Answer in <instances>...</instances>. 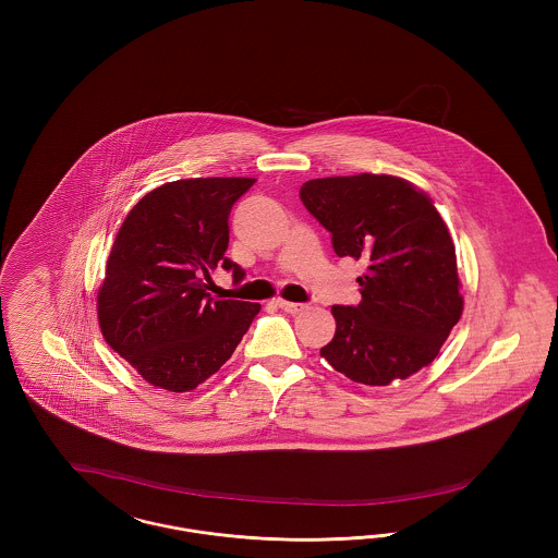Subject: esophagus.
Masks as SVG:
<instances>
[{
  "mask_svg": "<svg viewBox=\"0 0 558 558\" xmlns=\"http://www.w3.org/2000/svg\"><path fill=\"white\" fill-rule=\"evenodd\" d=\"M276 305H278L280 310H284L287 314H301V312L307 307V305H303V303H292V301H284V299H278Z\"/></svg>",
  "mask_w": 558,
  "mask_h": 558,
  "instance_id": "1",
  "label": "esophagus"
}]
</instances>
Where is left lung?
I'll list each match as a JSON object with an SVG mask.
<instances>
[{"mask_svg":"<svg viewBox=\"0 0 558 558\" xmlns=\"http://www.w3.org/2000/svg\"><path fill=\"white\" fill-rule=\"evenodd\" d=\"M301 201L339 257L364 259L362 301L332 305L319 355L353 383L385 387L428 366L462 316L450 232L423 190L396 175L319 178Z\"/></svg>","mask_w":558,"mask_h":558,"instance_id":"1","label":"left lung"}]
</instances>
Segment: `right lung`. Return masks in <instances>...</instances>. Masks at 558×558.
Masks as SVG:
<instances>
[{"instance_id":"1","label":"right lung","mask_w":558,"mask_h":558,"mask_svg":"<svg viewBox=\"0 0 558 558\" xmlns=\"http://www.w3.org/2000/svg\"><path fill=\"white\" fill-rule=\"evenodd\" d=\"M253 178H192L148 192L117 232L98 291L100 330L153 387L186 393L239 347L259 303L213 299L209 271L244 269L223 257L228 215Z\"/></svg>"}]
</instances>
